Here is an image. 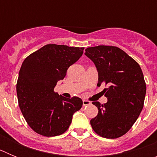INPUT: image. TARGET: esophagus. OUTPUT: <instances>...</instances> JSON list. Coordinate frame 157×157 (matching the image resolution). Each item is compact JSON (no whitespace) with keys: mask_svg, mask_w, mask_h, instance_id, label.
<instances>
[{"mask_svg":"<svg viewBox=\"0 0 157 157\" xmlns=\"http://www.w3.org/2000/svg\"><path fill=\"white\" fill-rule=\"evenodd\" d=\"M90 101H86V100H83L82 101V105L83 106L85 107V106H88V105H90Z\"/></svg>","mask_w":157,"mask_h":157,"instance_id":"34e87169","label":"esophagus"}]
</instances>
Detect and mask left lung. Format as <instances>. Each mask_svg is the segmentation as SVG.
<instances>
[{"mask_svg":"<svg viewBox=\"0 0 157 157\" xmlns=\"http://www.w3.org/2000/svg\"><path fill=\"white\" fill-rule=\"evenodd\" d=\"M86 56L95 64L98 83H105L107 103L93 101L98 114L90 120L96 134L105 138H120L128 132L143 109L146 84L140 65L121 48L110 45L89 47Z\"/></svg>","mask_w":157,"mask_h":157,"instance_id":"8db88e82","label":"left lung"}]
</instances>
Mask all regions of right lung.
<instances>
[{"label": "right lung", "instance_id": "add662e5", "mask_svg": "<svg viewBox=\"0 0 157 157\" xmlns=\"http://www.w3.org/2000/svg\"><path fill=\"white\" fill-rule=\"evenodd\" d=\"M84 48L48 44L29 55L19 70L18 102L27 124L37 134L53 137L63 134L72 116L82 106L79 98H66L54 91Z\"/></svg>", "mask_w": 157, "mask_h": 157}]
</instances>
